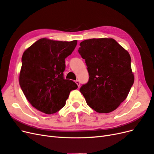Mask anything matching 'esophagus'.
Masks as SVG:
<instances>
[{"instance_id": "1", "label": "esophagus", "mask_w": 154, "mask_h": 154, "mask_svg": "<svg viewBox=\"0 0 154 154\" xmlns=\"http://www.w3.org/2000/svg\"><path fill=\"white\" fill-rule=\"evenodd\" d=\"M75 83L77 84L78 87L80 86V82H79V80H77V81H75Z\"/></svg>"}]
</instances>
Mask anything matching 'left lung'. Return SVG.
Returning a JSON list of instances; mask_svg holds the SVG:
<instances>
[{
    "instance_id": "left-lung-1",
    "label": "left lung",
    "mask_w": 154,
    "mask_h": 154,
    "mask_svg": "<svg viewBox=\"0 0 154 154\" xmlns=\"http://www.w3.org/2000/svg\"><path fill=\"white\" fill-rule=\"evenodd\" d=\"M78 51L85 59L90 75L80 89L87 104L99 113L115 111L134 81L129 53L111 38L86 39Z\"/></svg>"
}]
</instances>
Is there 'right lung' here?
Listing matches in <instances>:
<instances>
[{"label":"right lung","mask_w":154,"mask_h":154,"mask_svg":"<svg viewBox=\"0 0 154 154\" xmlns=\"http://www.w3.org/2000/svg\"><path fill=\"white\" fill-rule=\"evenodd\" d=\"M77 40L38 39L24 51L19 84L28 101L38 111L51 115L65 106L77 85L63 78L64 59L72 53Z\"/></svg>","instance_id":"obj_1"}]
</instances>
